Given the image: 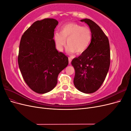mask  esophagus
I'll return each mask as SVG.
<instances>
[{
  "label": "esophagus",
  "mask_w": 131,
  "mask_h": 131,
  "mask_svg": "<svg viewBox=\"0 0 131 131\" xmlns=\"http://www.w3.org/2000/svg\"><path fill=\"white\" fill-rule=\"evenodd\" d=\"M68 59H69V64H71V62H72V59H71L70 57H69Z\"/></svg>",
  "instance_id": "1"
}]
</instances>
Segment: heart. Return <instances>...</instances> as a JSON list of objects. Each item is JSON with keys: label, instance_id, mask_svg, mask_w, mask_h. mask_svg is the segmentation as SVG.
Wrapping results in <instances>:
<instances>
[{"label": "heart", "instance_id": "obj_1", "mask_svg": "<svg viewBox=\"0 0 131 131\" xmlns=\"http://www.w3.org/2000/svg\"><path fill=\"white\" fill-rule=\"evenodd\" d=\"M54 37L58 50H63L67 40V52L80 54L89 48L92 40V33L88 27H83L76 23H69L63 26L60 33L56 32Z\"/></svg>", "mask_w": 131, "mask_h": 131}]
</instances>
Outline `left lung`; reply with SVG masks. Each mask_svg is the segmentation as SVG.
<instances>
[{"label": "left lung", "instance_id": "obj_1", "mask_svg": "<svg viewBox=\"0 0 131 131\" xmlns=\"http://www.w3.org/2000/svg\"><path fill=\"white\" fill-rule=\"evenodd\" d=\"M89 26L92 40L85 52L74 58L72 65L75 69L74 84L80 92L92 93L100 89L109 71L110 52L108 38L96 23L82 19Z\"/></svg>", "mask_w": 131, "mask_h": 131}]
</instances>
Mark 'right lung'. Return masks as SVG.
Returning a JSON list of instances; mask_svg holds the SVG:
<instances>
[{"label":"right lung","mask_w":131,"mask_h":131,"mask_svg":"<svg viewBox=\"0 0 131 131\" xmlns=\"http://www.w3.org/2000/svg\"><path fill=\"white\" fill-rule=\"evenodd\" d=\"M58 24L54 18L37 21L21 37L19 68L27 85L38 93L52 90L58 74L68 64V58L56 49L53 37Z\"/></svg>","instance_id":"right-lung-1"}]
</instances>
